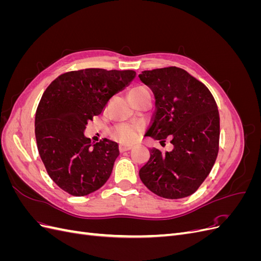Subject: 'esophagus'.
<instances>
[{"label":"esophagus","mask_w":261,"mask_h":261,"mask_svg":"<svg viewBox=\"0 0 261 261\" xmlns=\"http://www.w3.org/2000/svg\"><path fill=\"white\" fill-rule=\"evenodd\" d=\"M132 145H126V144H121L120 146H118V149H120L121 152H124V151H127V150H130L132 149Z\"/></svg>","instance_id":"34e87169"}]
</instances>
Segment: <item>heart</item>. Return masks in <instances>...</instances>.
<instances>
[{
    "instance_id": "obj_1",
    "label": "heart",
    "mask_w": 261,
    "mask_h": 261,
    "mask_svg": "<svg viewBox=\"0 0 261 261\" xmlns=\"http://www.w3.org/2000/svg\"><path fill=\"white\" fill-rule=\"evenodd\" d=\"M146 89L144 87H135L132 90ZM140 132L139 124H121L116 126L113 130V136L115 139L122 141V143H132L138 137Z\"/></svg>"
}]
</instances>
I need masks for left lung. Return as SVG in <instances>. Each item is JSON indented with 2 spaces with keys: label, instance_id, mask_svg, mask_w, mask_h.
<instances>
[{
  "label": "left lung",
  "instance_id": "obj_1",
  "mask_svg": "<svg viewBox=\"0 0 261 261\" xmlns=\"http://www.w3.org/2000/svg\"><path fill=\"white\" fill-rule=\"evenodd\" d=\"M138 77L155 98L156 110L146 136L161 145L169 136L173 145L168 152L150 149V159L139 170V177L158 196L184 198L198 189L217 160V103L207 87L181 68L145 70Z\"/></svg>",
  "mask_w": 261,
  "mask_h": 261
}]
</instances>
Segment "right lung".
<instances>
[{"instance_id": "obj_1", "label": "right lung", "mask_w": 261, "mask_h": 261, "mask_svg": "<svg viewBox=\"0 0 261 261\" xmlns=\"http://www.w3.org/2000/svg\"><path fill=\"white\" fill-rule=\"evenodd\" d=\"M135 77L134 70L86 68L62 74L43 92L35 118L38 151L63 191L86 196L109 179L120 154L117 144L105 138L92 145L84 130Z\"/></svg>"}]
</instances>
